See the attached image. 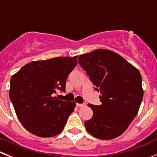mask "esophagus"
<instances>
[{
    "label": "esophagus",
    "instance_id": "1",
    "mask_svg": "<svg viewBox=\"0 0 157 157\" xmlns=\"http://www.w3.org/2000/svg\"><path fill=\"white\" fill-rule=\"evenodd\" d=\"M76 105H77L78 107H79V108H80V107L85 106V104H78H78H76Z\"/></svg>",
    "mask_w": 157,
    "mask_h": 157
}]
</instances>
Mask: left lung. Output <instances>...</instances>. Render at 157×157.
<instances>
[{
	"mask_svg": "<svg viewBox=\"0 0 157 157\" xmlns=\"http://www.w3.org/2000/svg\"><path fill=\"white\" fill-rule=\"evenodd\" d=\"M78 63L101 93V105H88L93 117L84 123L87 132L102 140L117 138L137 116L143 98L139 71L118 53L103 48L80 55Z\"/></svg>",
	"mask_w": 157,
	"mask_h": 157,
	"instance_id": "left-lung-1",
	"label": "left lung"
}]
</instances>
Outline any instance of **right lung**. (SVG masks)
<instances>
[{
  "instance_id": "right-lung-1",
  "label": "right lung",
  "mask_w": 157,
  "mask_h": 157,
  "mask_svg": "<svg viewBox=\"0 0 157 157\" xmlns=\"http://www.w3.org/2000/svg\"><path fill=\"white\" fill-rule=\"evenodd\" d=\"M75 56L32 61L12 76L9 97L18 119L31 134L53 137L64 128L76 106L52 94L65 90L67 78L77 65Z\"/></svg>"
}]
</instances>
